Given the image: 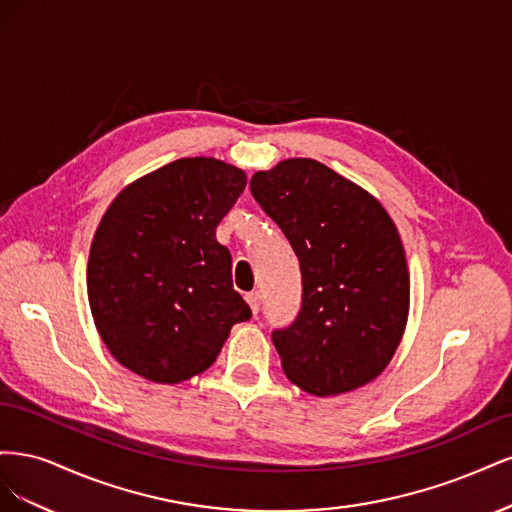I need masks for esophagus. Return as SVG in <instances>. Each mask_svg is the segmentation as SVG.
Listing matches in <instances>:
<instances>
[{"label":"esophagus","mask_w":512,"mask_h":512,"mask_svg":"<svg viewBox=\"0 0 512 512\" xmlns=\"http://www.w3.org/2000/svg\"><path fill=\"white\" fill-rule=\"evenodd\" d=\"M245 301L250 303L252 312L258 314V309H260V294H258V292H247V294H245Z\"/></svg>","instance_id":"obj_1"}]
</instances>
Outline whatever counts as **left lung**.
<instances>
[{"mask_svg":"<svg viewBox=\"0 0 512 512\" xmlns=\"http://www.w3.org/2000/svg\"><path fill=\"white\" fill-rule=\"evenodd\" d=\"M301 269V309L271 339L290 382L337 395L374 380L404 335L410 275L389 213L316 160H284L250 181Z\"/></svg>","mask_w":512,"mask_h":512,"instance_id":"8db88e82","label":"left lung"}]
</instances>
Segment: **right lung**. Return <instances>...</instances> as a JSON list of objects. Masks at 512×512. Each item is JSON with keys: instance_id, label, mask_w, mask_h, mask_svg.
I'll list each match as a JSON object with an SVG mask.
<instances>
[{"instance_id": "1", "label": "right lung", "mask_w": 512, "mask_h": 512, "mask_svg": "<svg viewBox=\"0 0 512 512\" xmlns=\"http://www.w3.org/2000/svg\"><path fill=\"white\" fill-rule=\"evenodd\" d=\"M245 173L183 158L128 185L106 209L87 262V294L106 348L134 374L175 384L205 371L252 309L232 288L215 228Z\"/></svg>"}]
</instances>
